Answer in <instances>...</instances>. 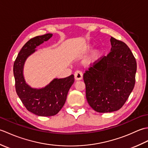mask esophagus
<instances>
[{"label":"esophagus","mask_w":148,"mask_h":148,"mask_svg":"<svg viewBox=\"0 0 148 148\" xmlns=\"http://www.w3.org/2000/svg\"><path fill=\"white\" fill-rule=\"evenodd\" d=\"M83 73L79 71H77L74 73V78L76 81H79L83 79Z\"/></svg>","instance_id":"esophagus-1"}]
</instances>
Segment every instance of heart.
Masks as SVG:
<instances>
[{
  "instance_id": "obj_1",
  "label": "heart",
  "mask_w": 148,
  "mask_h": 148,
  "mask_svg": "<svg viewBox=\"0 0 148 148\" xmlns=\"http://www.w3.org/2000/svg\"><path fill=\"white\" fill-rule=\"evenodd\" d=\"M93 48V45L92 44H87L83 48V52L88 53L91 51ZM102 51L100 49H95L92 50L84 60V64L86 65H93L99 62L102 56Z\"/></svg>"
}]
</instances>
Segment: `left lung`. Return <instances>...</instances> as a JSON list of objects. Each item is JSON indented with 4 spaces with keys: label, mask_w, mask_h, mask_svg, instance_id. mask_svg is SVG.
<instances>
[{
    "label": "left lung",
    "mask_w": 148,
    "mask_h": 148,
    "mask_svg": "<svg viewBox=\"0 0 148 148\" xmlns=\"http://www.w3.org/2000/svg\"><path fill=\"white\" fill-rule=\"evenodd\" d=\"M111 52L83 75L89 105L99 112L118 111L134 88L137 63L125 42L111 37Z\"/></svg>",
    "instance_id": "left-lung-1"
}]
</instances>
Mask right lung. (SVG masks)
<instances>
[{
  "label": "right lung",
  "mask_w": 148,
  "mask_h": 148,
  "mask_svg": "<svg viewBox=\"0 0 148 148\" xmlns=\"http://www.w3.org/2000/svg\"><path fill=\"white\" fill-rule=\"evenodd\" d=\"M53 36L52 34L37 36L22 47L13 65L16 92L28 111L39 116H51L60 111L67 99L69 89L74 82V75L55 78L42 88H34L28 84L23 76L26 60L36 51V48Z\"/></svg>",
  "instance_id": "1"
}]
</instances>
